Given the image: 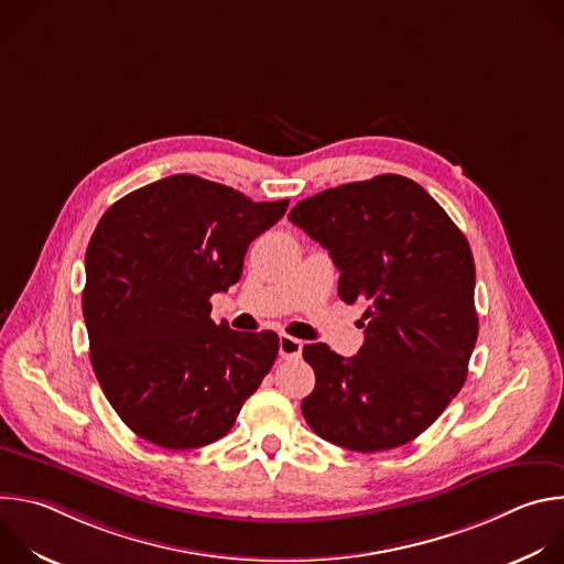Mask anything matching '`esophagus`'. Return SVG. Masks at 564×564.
Returning a JSON list of instances; mask_svg holds the SVG:
<instances>
[{
    "mask_svg": "<svg viewBox=\"0 0 564 564\" xmlns=\"http://www.w3.org/2000/svg\"><path fill=\"white\" fill-rule=\"evenodd\" d=\"M301 350H303V341H299V339H294L290 335H281L279 337V355L283 359H299Z\"/></svg>",
    "mask_w": 564,
    "mask_h": 564,
    "instance_id": "34e87169",
    "label": "esophagus"
}]
</instances>
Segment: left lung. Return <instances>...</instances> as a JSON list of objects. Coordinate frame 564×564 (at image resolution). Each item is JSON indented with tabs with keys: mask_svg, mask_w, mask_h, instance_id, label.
Listing matches in <instances>:
<instances>
[{
	"mask_svg": "<svg viewBox=\"0 0 564 564\" xmlns=\"http://www.w3.org/2000/svg\"><path fill=\"white\" fill-rule=\"evenodd\" d=\"M288 218L330 252L341 301L366 303L368 321L350 359L326 344L303 348L316 377L301 401L307 426L357 453L413 442L464 386L477 341L466 236L397 174L318 192Z\"/></svg>",
	"mask_w": 564,
	"mask_h": 564,
	"instance_id": "1",
	"label": "left lung"
}]
</instances>
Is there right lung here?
Wrapping results in <instances>:
<instances>
[{"label": "right lung", "instance_id": "right-lung-1", "mask_svg": "<svg viewBox=\"0 0 564 564\" xmlns=\"http://www.w3.org/2000/svg\"><path fill=\"white\" fill-rule=\"evenodd\" d=\"M288 203L176 174L100 218L83 292L91 366L138 437L170 451L212 444L270 372L276 333L214 324L209 296L240 279L250 243Z\"/></svg>", "mask_w": 564, "mask_h": 564}]
</instances>
